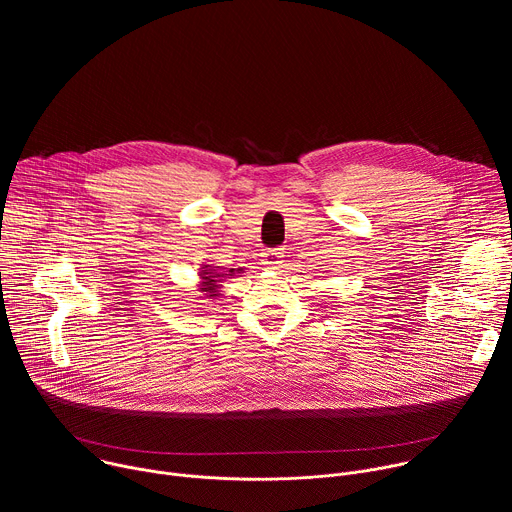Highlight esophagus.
<instances>
[{"label": "esophagus", "instance_id": "1", "mask_svg": "<svg viewBox=\"0 0 512 512\" xmlns=\"http://www.w3.org/2000/svg\"><path fill=\"white\" fill-rule=\"evenodd\" d=\"M261 257H263V259H261V263H263V265H267L269 269H273V267H277V265H279L281 253H279L277 249H269V251H265Z\"/></svg>", "mask_w": 512, "mask_h": 512}]
</instances>
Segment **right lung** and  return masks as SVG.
I'll return each instance as SVG.
<instances>
[{
	"label": "right lung",
	"mask_w": 512,
	"mask_h": 512,
	"mask_svg": "<svg viewBox=\"0 0 512 512\" xmlns=\"http://www.w3.org/2000/svg\"><path fill=\"white\" fill-rule=\"evenodd\" d=\"M237 271H241V269H237ZM237 271L231 269L229 273H216L210 265H204L202 271H200V277H202V281H200V291H206V298L221 296V294H218V281H221V277L233 275V273H237Z\"/></svg>",
	"instance_id": "obj_1"
}]
</instances>
